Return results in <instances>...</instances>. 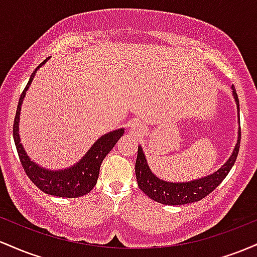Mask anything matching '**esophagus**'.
<instances>
[{"label": "esophagus", "instance_id": "1", "mask_svg": "<svg viewBox=\"0 0 257 257\" xmlns=\"http://www.w3.org/2000/svg\"><path fill=\"white\" fill-rule=\"evenodd\" d=\"M134 129H137V132H141V129L140 128H139V126H135V128Z\"/></svg>", "mask_w": 257, "mask_h": 257}]
</instances>
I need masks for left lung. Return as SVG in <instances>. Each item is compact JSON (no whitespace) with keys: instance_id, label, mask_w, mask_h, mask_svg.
<instances>
[{"instance_id":"1","label":"left lung","mask_w":257,"mask_h":257,"mask_svg":"<svg viewBox=\"0 0 257 257\" xmlns=\"http://www.w3.org/2000/svg\"><path fill=\"white\" fill-rule=\"evenodd\" d=\"M233 95H234L235 102L238 106V112H239V100L235 93V89L232 87ZM240 132L238 135V143L234 147L232 156L229 157L226 164L217 170L216 173L211 175L202 178L199 180H194L191 182H184V184H173V182H166L163 180L158 179L150 170L146 163L145 155H144L141 147L138 149V157L135 162V175H137L138 186L141 188L144 193H146L150 198L156 202L162 203L167 205H182L188 204V203L198 202L204 197L211 193L215 188L219 186L223 179L226 178L227 174L232 169L235 159H237L238 152H239L240 144Z\"/></svg>"}]
</instances>
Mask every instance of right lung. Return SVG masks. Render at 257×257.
Segmentation results:
<instances>
[{
    "instance_id": "right-lung-1",
    "label": "right lung",
    "mask_w": 257,
    "mask_h": 257,
    "mask_svg": "<svg viewBox=\"0 0 257 257\" xmlns=\"http://www.w3.org/2000/svg\"><path fill=\"white\" fill-rule=\"evenodd\" d=\"M43 60L38 66L36 67L34 72H32L30 79H29L28 84H26L25 89L23 90L22 95H20L19 102H18L16 118H14L13 124V138L14 143H16V147L18 155H19L20 163H22L24 172L29 179L34 182L35 185L43 191L44 193L51 194V196L55 197H65V198H77V197L84 196L88 192L93 190V187L96 184V180L99 176L100 166L102 163V159L106 157L108 152L113 149L116 145L117 141L122 137L124 131L123 129H118L105 134L101 137L91 146V149L87 152L81 161L76 164L75 167L70 168V169L60 170V172H49V170L42 169L34 162L29 159L28 156L23 149L22 144L19 140V134H18V122H19V113H20V106H22L23 99L25 96V91L28 90L29 85H30L31 81L34 79L35 73L42 65L48 60Z\"/></svg>"
}]
</instances>
